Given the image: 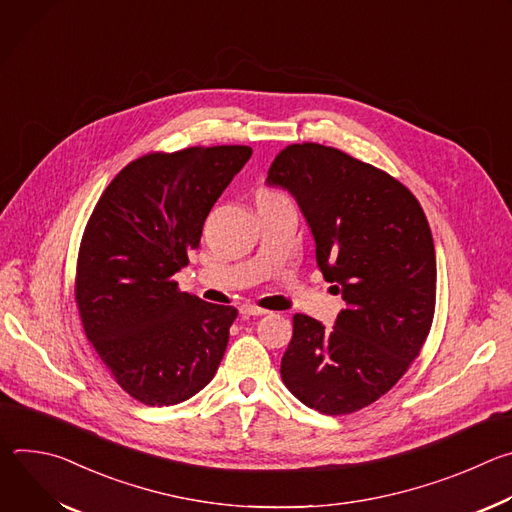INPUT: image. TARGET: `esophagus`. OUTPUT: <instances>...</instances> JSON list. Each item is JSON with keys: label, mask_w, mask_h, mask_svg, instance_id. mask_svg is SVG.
Instances as JSON below:
<instances>
[{"label": "esophagus", "mask_w": 512, "mask_h": 512, "mask_svg": "<svg viewBox=\"0 0 512 512\" xmlns=\"http://www.w3.org/2000/svg\"><path fill=\"white\" fill-rule=\"evenodd\" d=\"M239 312H241L243 316H263V314H267L265 308H259V306H255V304H243V306L239 308Z\"/></svg>", "instance_id": "esophagus-1"}]
</instances>
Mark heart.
Listing matches in <instances>:
<instances>
[{
  "label": "heart",
  "mask_w": 512,
  "mask_h": 512,
  "mask_svg": "<svg viewBox=\"0 0 512 512\" xmlns=\"http://www.w3.org/2000/svg\"><path fill=\"white\" fill-rule=\"evenodd\" d=\"M271 194H275V192H273V190H269V188H261L257 196H271Z\"/></svg>",
  "instance_id": "b5f03b06"
}]
</instances>
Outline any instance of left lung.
<instances>
[{
	"mask_svg": "<svg viewBox=\"0 0 512 512\" xmlns=\"http://www.w3.org/2000/svg\"><path fill=\"white\" fill-rule=\"evenodd\" d=\"M267 182L296 196L324 279L344 300L336 324L296 314L281 379L326 415L369 407L409 371L435 312V249L425 212L397 178L330 145L291 143Z\"/></svg>",
	"mask_w": 512,
	"mask_h": 512,
	"instance_id": "obj_1",
	"label": "left lung"
}]
</instances>
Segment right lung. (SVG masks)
I'll use <instances>...</instances> for the list:
<instances>
[{"label": "right lung", "mask_w": 512, "mask_h": 512, "mask_svg": "<svg viewBox=\"0 0 512 512\" xmlns=\"http://www.w3.org/2000/svg\"><path fill=\"white\" fill-rule=\"evenodd\" d=\"M249 145H194L129 162L85 227L75 277L83 330L135 401L176 405L204 389L223 360L233 306L178 289L210 208L247 164Z\"/></svg>", "instance_id": "obj_1"}]
</instances>
